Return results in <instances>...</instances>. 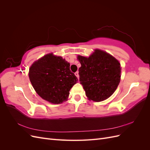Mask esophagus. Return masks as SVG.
<instances>
[{
  "mask_svg": "<svg viewBox=\"0 0 150 150\" xmlns=\"http://www.w3.org/2000/svg\"><path fill=\"white\" fill-rule=\"evenodd\" d=\"M74 74L76 75V76L77 77V78H79V72H78V71H77V72H76L75 73H74Z\"/></svg>",
  "mask_w": 150,
  "mask_h": 150,
  "instance_id": "obj_1",
  "label": "esophagus"
}]
</instances>
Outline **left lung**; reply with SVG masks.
<instances>
[{"label":"left lung","instance_id":"obj_1","mask_svg":"<svg viewBox=\"0 0 150 150\" xmlns=\"http://www.w3.org/2000/svg\"><path fill=\"white\" fill-rule=\"evenodd\" d=\"M81 66L79 81L89 100L100 102L115 93L121 80L119 61L107 52L96 49L89 57L78 55Z\"/></svg>","mask_w":150,"mask_h":150}]
</instances>
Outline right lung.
Instances as JSON below:
<instances>
[{"label": "right lung", "instance_id": "right-lung-1", "mask_svg": "<svg viewBox=\"0 0 150 150\" xmlns=\"http://www.w3.org/2000/svg\"><path fill=\"white\" fill-rule=\"evenodd\" d=\"M29 78L39 96L50 103L67 100L71 88L78 79L70 70L69 62L61 56L49 53L33 62Z\"/></svg>", "mask_w": 150, "mask_h": 150}]
</instances>
